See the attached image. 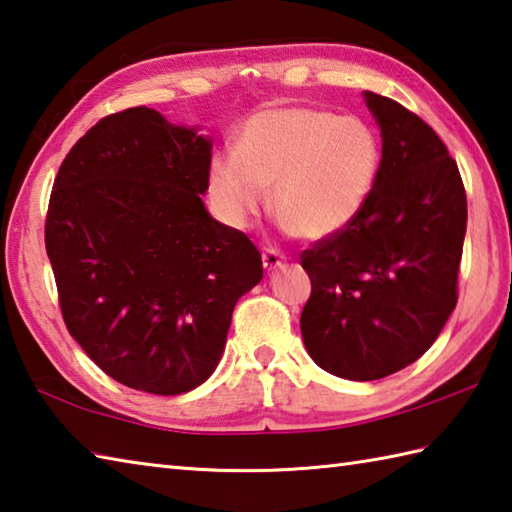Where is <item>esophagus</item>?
<instances>
[{
    "mask_svg": "<svg viewBox=\"0 0 512 512\" xmlns=\"http://www.w3.org/2000/svg\"><path fill=\"white\" fill-rule=\"evenodd\" d=\"M262 264H264V268L268 270V273H273V270L282 268L284 255L279 253V250H275V248H266L264 253H262Z\"/></svg>",
    "mask_w": 512,
    "mask_h": 512,
    "instance_id": "34e87169",
    "label": "esophagus"
}]
</instances>
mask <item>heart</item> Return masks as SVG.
Segmentation results:
<instances>
[{"label": "heart", "mask_w": 512, "mask_h": 512, "mask_svg": "<svg viewBox=\"0 0 512 512\" xmlns=\"http://www.w3.org/2000/svg\"><path fill=\"white\" fill-rule=\"evenodd\" d=\"M382 144L373 126L322 108L259 110L239 130L237 150L219 153L210 197L228 224L246 226L266 204L290 233L326 239L342 233L373 195Z\"/></svg>", "instance_id": "heart-1"}]
</instances>
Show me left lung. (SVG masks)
Segmentation results:
<instances>
[{"mask_svg":"<svg viewBox=\"0 0 512 512\" xmlns=\"http://www.w3.org/2000/svg\"><path fill=\"white\" fill-rule=\"evenodd\" d=\"M382 130L373 195L342 233L302 253L310 299L308 355L330 375L370 382L413 364L457 304L466 190L455 159L424 119L364 93Z\"/></svg>","mask_w":512,"mask_h":512,"instance_id":"8db88e82","label":"left lung"}]
</instances>
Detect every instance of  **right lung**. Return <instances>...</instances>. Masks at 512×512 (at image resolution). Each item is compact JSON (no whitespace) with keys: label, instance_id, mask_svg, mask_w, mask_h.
Segmentation results:
<instances>
[{"label":"right lung","instance_id":"right-lung-1","mask_svg":"<svg viewBox=\"0 0 512 512\" xmlns=\"http://www.w3.org/2000/svg\"><path fill=\"white\" fill-rule=\"evenodd\" d=\"M153 108L108 115L59 166L46 215L68 333L108 377L182 395L213 375L262 255L210 217V139Z\"/></svg>","mask_w":512,"mask_h":512}]
</instances>
